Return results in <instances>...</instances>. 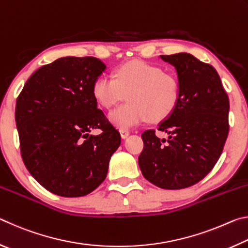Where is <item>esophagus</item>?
Instances as JSON below:
<instances>
[{
  "instance_id": "34e87169",
  "label": "esophagus",
  "mask_w": 248,
  "mask_h": 248,
  "mask_svg": "<svg viewBox=\"0 0 248 248\" xmlns=\"http://www.w3.org/2000/svg\"><path fill=\"white\" fill-rule=\"evenodd\" d=\"M129 134H130L129 130H120V136L123 139H127V138L129 137Z\"/></svg>"
}]
</instances>
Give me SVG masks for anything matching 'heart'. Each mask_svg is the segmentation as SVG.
Wrapping results in <instances>:
<instances>
[{"label": "heart", "instance_id": "b5f03b06", "mask_svg": "<svg viewBox=\"0 0 248 248\" xmlns=\"http://www.w3.org/2000/svg\"><path fill=\"white\" fill-rule=\"evenodd\" d=\"M96 102L110 108L128 94L129 103L109 112V121L120 130H128L145 120L161 121L177 107L180 86L174 75L143 61H130L116 71L115 78L102 74L92 87Z\"/></svg>", "mask_w": 248, "mask_h": 248}]
</instances>
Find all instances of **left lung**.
I'll return each mask as SVG.
<instances>
[{
    "label": "left lung",
    "instance_id": "obj_1",
    "mask_svg": "<svg viewBox=\"0 0 248 248\" xmlns=\"http://www.w3.org/2000/svg\"><path fill=\"white\" fill-rule=\"evenodd\" d=\"M176 69L179 103L155 130L142 133L144 148L138 162L144 178L163 189H183L204 178L215 167L229 134L230 103L212 65L190 53L161 56Z\"/></svg>",
    "mask_w": 248,
    "mask_h": 248
}]
</instances>
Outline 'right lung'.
Here are the masks:
<instances>
[{
    "mask_svg": "<svg viewBox=\"0 0 248 248\" xmlns=\"http://www.w3.org/2000/svg\"><path fill=\"white\" fill-rule=\"evenodd\" d=\"M105 69L94 57L60 58L33 72L16 102L24 164L54 195L82 197L95 190L121 143L92 92ZM93 128L102 133L90 135Z\"/></svg>",
    "mask_w": 248,
    "mask_h": 248,
    "instance_id": "right-lung-1",
    "label": "right lung"
}]
</instances>
